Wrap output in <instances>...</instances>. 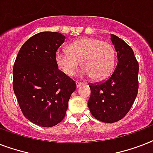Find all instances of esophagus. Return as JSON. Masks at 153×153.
Masks as SVG:
<instances>
[{
  "mask_svg": "<svg viewBox=\"0 0 153 153\" xmlns=\"http://www.w3.org/2000/svg\"><path fill=\"white\" fill-rule=\"evenodd\" d=\"M83 85V83L82 82H76V87L77 88H79V87H80L81 86H82Z\"/></svg>",
  "mask_w": 153,
  "mask_h": 153,
  "instance_id": "1",
  "label": "esophagus"
}]
</instances>
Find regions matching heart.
Here are the masks:
<instances>
[{"mask_svg": "<svg viewBox=\"0 0 153 153\" xmlns=\"http://www.w3.org/2000/svg\"><path fill=\"white\" fill-rule=\"evenodd\" d=\"M67 51H59L55 61L60 71L68 76L74 74L81 62L82 76L95 80L106 78L113 70L115 51L111 44L96 38H81L70 44Z\"/></svg>", "mask_w": 153, "mask_h": 153, "instance_id": "obj_1", "label": "heart"}]
</instances>
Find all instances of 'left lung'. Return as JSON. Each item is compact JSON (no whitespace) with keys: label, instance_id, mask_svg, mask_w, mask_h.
Returning a JSON list of instances; mask_svg holds the SVG:
<instances>
[{"label":"left lung","instance_id":"1","mask_svg":"<svg viewBox=\"0 0 153 153\" xmlns=\"http://www.w3.org/2000/svg\"><path fill=\"white\" fill-rule=\"evenodd\" d=\"M117 55V64L111 75L101 83H91L88 107L98 121H120L133 105L138 93L139 64L133 49L115 35H110Z\"/></svg>","mask_w":153,"mask_h":153}]
</instances>
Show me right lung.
<instances>
[{
	"instance_id": "add662e5",
	"label": "right lung",
	"mask_w": 153,
	"mask_h": 153,
	"mask_svg": "<svg viewBox=\"0 0 153 153\" xmlns=\"http://www.w3.org/2000/svg\"><path fill=\"white\" fill-rule=\"evenodd\" d=\"M66 37L42 32L23 44L13 66V91L24 116L42 127L62 121L76 89L70 77L58 69L55 55Z\"/></svg>"
}]
</instances>
